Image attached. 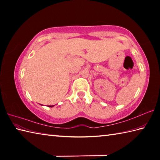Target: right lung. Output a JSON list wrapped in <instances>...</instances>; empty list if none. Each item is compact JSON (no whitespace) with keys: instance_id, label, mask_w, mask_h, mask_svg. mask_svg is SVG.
Returning a JSON list of instances; mask_svg holds the SVG:
<instances>
[{"instance_id":"right-lung-1","label":"right lung","mask_w":160,"mask_h":160,"mask_svg":"<svg viewBox=\"0 0 160 160\" xmlns=\"http://www.w3.org/2000/svg\"><path fill=\"white\" fill-rule=\"evenodd\" d=\"M54 106V105H52V106H49V107H53Z\"/></svg>"}]
</instances>
